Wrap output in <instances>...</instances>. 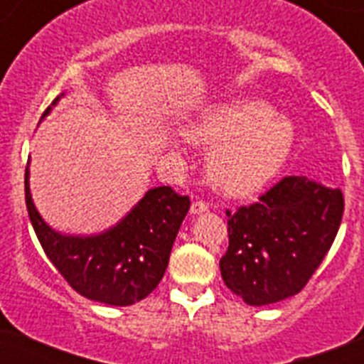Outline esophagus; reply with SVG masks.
I'll return each instance as SVG.
<instances>
[{
    "mask_svg": "<svg viewBox=\"0 0 364 364\" xmlns=\"http://www.w3.org/2000/svg\"><path fill=\"white\" fill-rule=\"evenodd\" d=\"M210 210V205H208V202L204 200H197V202H193L191 204V213L193 215H200L204 213V211Z\"/></svg>",
    "mask_w": 364,
    "mask_h": 364,
    "instance_id": "esophagus-1",
    "label": "esophagus"
}]
</instances>
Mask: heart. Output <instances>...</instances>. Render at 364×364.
<instances>
[{
	"instance_id": "heart-1",
	"label": "heart",
	"mask_w": 364,
	"mask_h": 364,
	"mask_svg": "<svg viewBox=\"0 0 364 364\" xmlns=\"http://www.w3.org/2000/svg\"><path fill=\"white\" fill-rule=\"evenodd\" d=\"M184 136L211 147L208 178L231 197H244L268 184L284 166L295 140L291 122L257 100L202 109L184 127Z\"/></svg>"
}]
</instances>
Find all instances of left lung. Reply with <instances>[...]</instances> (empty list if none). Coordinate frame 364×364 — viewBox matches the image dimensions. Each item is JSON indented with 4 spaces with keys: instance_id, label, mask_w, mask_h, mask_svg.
<instances>
[{
    "instance_id": "8db88e82",
    "label": "left lung",
    "mask_w": 364,
    "mask_h": 364,
    "mask_svg": "<svg viewBox=\"0 0 364 364\" xmlns=\"http://www.w3.org/2000/svg\"><path fill=\"white\" fill-rule=\"evenodd\" d=\"M343 211L341 189L284 176L255 204L226 211L230 246L220 259L222 281L250 306L299 294L333 244Z\"/></svg>"
}]
</instances>
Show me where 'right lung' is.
Masks as SVG:
<instances>
[{"mask_svg":"<svg viewBox=\"0 0 364 364\" xmlns=\"http://www.w3.org/2000/svg\"><path fill=\"white\" fill-rule=\"evenodd\" d=\"M49 112L50 107H47L43 117ZM25 202L45 255L73 290L111 306L134 304L159 286L180 224L191 204L189 197H180L169 186H160L149 189L117 226L104 233L62 235L41 218L32 202L28 166L25 169Z\"/></svg>","mask_w":364,"mask_h":364,"instance_id":"1","label":"right lung"}]
</instances>
